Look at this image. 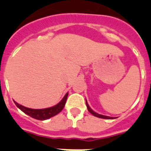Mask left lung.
<instances>
[{
    "instance_id": "8db88e82",
    "label": "left lung",
    "mask_w": 151,
    "mask_h": 151,
    "mask_svg": "<svg viewBox=\"0 0 151 151\" xmlns=\"http://www.w3.org/2000/svg\"><path fill=\"white\" fill-rule=\"evenodd\" d=\"M86 106H87V108H88V110L89 112H90L91 113L92 115H94V116H97V117H99V118H101V119H114L113 118V117H110V116H104V115H101V114H98V113H95L94 111H93V110H91L90 108V106H88V104L87 103V101H86Z\"/></svg>"
}]
</instances>
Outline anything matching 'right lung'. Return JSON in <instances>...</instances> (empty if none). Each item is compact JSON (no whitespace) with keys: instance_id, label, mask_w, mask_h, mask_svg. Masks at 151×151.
<instances>
[{"instance_id":"1","label":"right lung","mask_w":151,"mask_h":151,"mask_svg":"<svg viewBox=\"0 0 151 151\" xmlns=\"http://www.w3.org/2000/svg\"><path fill=\"white\" fill-rule=\"evenodd\" d=\"M67 97L68 93L64 96L62 101L59 104H57V105L50 108L40 109V110H36V109H31V108L26 107V106H23L22 105L19 104H17L15 101H14V103H15L16 106L17 107L19 108L23 113L29 115V116L36 119H38V120H45V119H50L51 117L54 116L55 115L58 114L60 112L62 111L64 106L66 104Z\"/></svg>"}]
</instances>
